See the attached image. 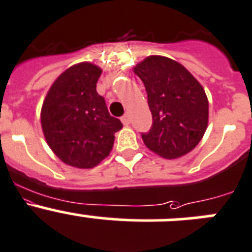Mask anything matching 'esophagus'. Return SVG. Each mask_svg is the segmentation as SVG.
Instances as JSON below:
<instances>
[{
  "label": "esophagus",
  "mask_w": 252,
  "mask_h": 252,
  "mask_svg": "<svg viewBox=\"0 0 252 252\" xmlns=\"http://www.w3.org/2000/svg\"><path fill=\"white\" fill-rule=\"evenodd\" d=\"M121 121L124 126H128V124L130 123V117H129V114H124L121 118Z\"/></svg>",
  "instance_id": "obj_1"
}]
</instances>
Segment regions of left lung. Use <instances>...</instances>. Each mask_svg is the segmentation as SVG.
Wrapping results in <instances>:
<instances>
[{"label": "left lung", "mask_w": 252, "mask_h": 252, "mask_svg": "<svg viewBox=\"0 0 252 252\" xmlns=\"http://www.w3.org/2000/svg\"><path fill=\"white\" fill-rule=\"evenodd\" d=\"M143 81L153 124L142 133L144 144L165 159L191 152L208 126L209 102L201 84L180 63L150 56L135 65Z\"/></svg>", "instance_id": "8db88e82"}]
</instances>
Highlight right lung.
<instances>
[{
  "label": "right lung",
  "instance_id": "right-lung-1",
  "mask_svg": "<svg viewBox=\"0 0 252 252\" xmlns=\"http://www.w3.org/2000/svg\"><path fill=\"white\" fill-rule=\"evenodd\" d=\"M100 73L92 63L72 65L52 84L42 105V129L49 148L76 168H93L107 158L115 131L123 126L97 93Z\"/></svg>",
  "mask_w": 252,
  "mask_h": 252
}]
</instances>
